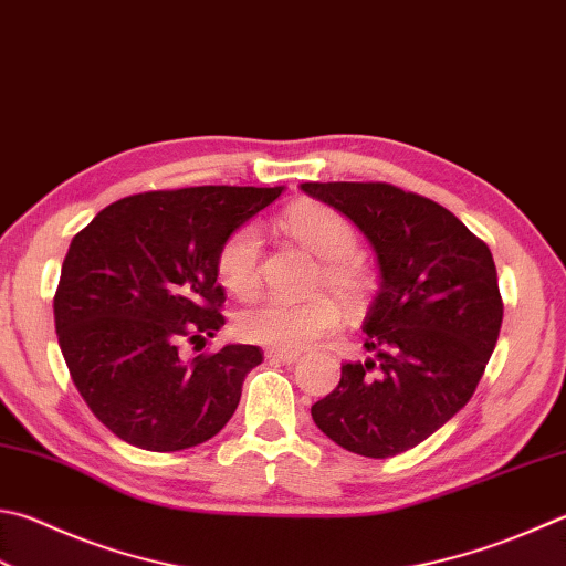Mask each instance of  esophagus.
Segmentation results:
<instances>
[{
	"label": "esophagus",
	"instance_id": "esophagus-1",
	"mask_svg": "<svg viewBox=\"0 0 566 566\" xmlns=\"http://www.w3.org/2000/svg\"><path fill=\"white\" fill-rule=\"evenodd\" d=\"M297 352H283V349H265V359H273V361H283V365H293L297 361Z\"/></svg>",
	"mask_w": 566,
	"mask_h": 566
}]
</instances>
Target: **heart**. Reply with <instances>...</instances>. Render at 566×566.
Here are the masks:
<instances>
[{
	"label": "heart",
	"mask_w": 566,
	"mask_h": 566,
	"mask_svg": "<svg viewBox=\"0 0 566 566\" xmlns=\"http://www.w3.org/2000/svg\"><path fill=\"white\" fill-rule=\"evenodd\" d=\"M283 229L317 255L319 271L315 285L329 287L345 305H361L369 297L375 279L365 261L357 259V231L327 205H297L287 209ZM219 279L237 295H249L261 281V237L253 227H241L223 241L219 251ZM339 325V305L329 295H315L305 303H287L279 297H261L237 315V333L247 343L271 349H303Z\"/></svg>",
	"instance_id": "b5f03b06"
}]
</instances>
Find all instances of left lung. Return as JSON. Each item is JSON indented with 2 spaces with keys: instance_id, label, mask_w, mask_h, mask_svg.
I'll list each match as a JSON object with an SVG mask.
<instances>
[{
  "instance_id": "8db88e82",
  "label": "left lung",
  "mask_w": 566,
  "mask_h": 566,
  "mask_svg": "<svg viewBox=\"0 0 566 566\" xmlns=\"http://www.w3.org/2000/svg\"><path fill=\"white\" fill-rule=\"evenodd\" d=\"M369 239L379 291L361 329L375 359L345 361L313 403V421L343 449L389 458L453 419L493 355L503 297L493 253L436 201L384 182H305Z\"/></svg>"
}]
</instances>
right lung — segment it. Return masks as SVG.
Segmentation results:
<instances>
[{
	"instance_id": "1",
	"label": "right lung",
	"mask_w": 566,
	"mask_h": 566,
	"mask_svg": "<svg viewBox=\"0 0 566 566\" xmlns=\"http://www.w3.org/2000/svg\"><path fill=\"white\" fill-rule=\"evenodd\" d=\"M283 187H187L113 201L73 237L53 295L59 345L95 419L125 443L169 453L217 436L263 352L214 337L227 295L219 251Z\"/></svg>"
}]
</instances>
